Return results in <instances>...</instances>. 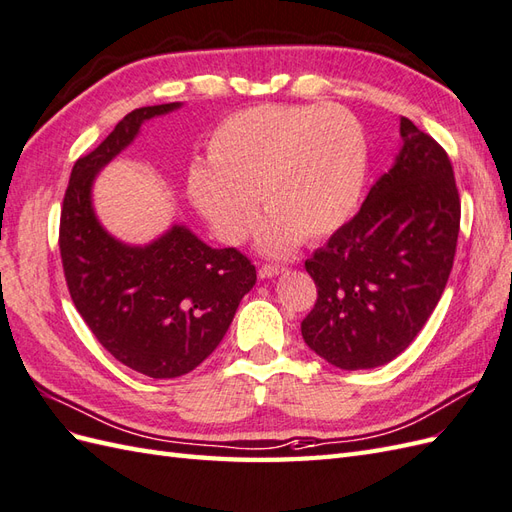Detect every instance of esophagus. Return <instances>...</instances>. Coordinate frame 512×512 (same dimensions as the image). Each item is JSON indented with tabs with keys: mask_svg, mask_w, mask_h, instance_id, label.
<instances>
[{
	"mask_svg": "<svg viewBox=\"0 0 512 512\" xmlns=\"http://www.w3.org/2000/svg\"><path fill=\"white\" fill-rule=\"evenodd\" d=\"M285 270V266H277V264H261L259 266V279H272L277 277Z\"/></svg>",
	"mask_w": 512,
	"mask_h": 512,
	"instance_id": "obj_1",
	"label": "esophagus"
}]
</instances>
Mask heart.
Instances as JSON below:
<instances>
[{
  "mask_svg": "<svg viewBox=\"0 0 512 512\" xmlns=\"http://www.w3.org/2000/svg\"><path fill=\"white\" fill-rule=\"evenodd\" d=\"M196 164L188 192L222 240L244 242L259 225V203L272 216L261 235L268 253L298 240H320L355 212L368 151L359 121L337 106H257L222 121Z\"/></svg>",
  "mask_w": 512,
  "mask_h": 512,
  "instance_id": "b5f03b06",
  "label": "heart"
}]
</instances>
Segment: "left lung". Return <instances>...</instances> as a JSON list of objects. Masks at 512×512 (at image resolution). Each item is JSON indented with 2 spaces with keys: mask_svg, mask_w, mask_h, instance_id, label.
<instances>
[{
  "mask_svg": "<svg viewBox=\"0 0 512 512\" xmlns=\"http://www.w3.org/2000/svg\"><path fill=\"white\" fill-rule=\"evenodd\" d=\"M402 149L357 216L305 261L318 300L305 344L339 370L396 359L435 311L452 272L461 199L441 144L400 119Z\"/></svg>",
  "mask_w": 512,
  "mask_h": 512,
  "instance_id": "obj_1",
  "label": "left lung"
}]
</instances>
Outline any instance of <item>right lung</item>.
Wrapping results in <instances>:
<instances>
[{"label":"right lung","mask_w":512,"mask_h":512,"mask_svg":"<svg viewBox=\"0 0 512 512\" xmlns=\"http://www.w3.org/2000/svg\"><path fill=\"white\" fill-rule=\"evenodd\" d=\"M179 106L129 112L75 162L60 212V257L75 309L116 361L151 378L183 376L212 355L257 281L238 248L207 246L188 227L175 225L147 246H129L95 216L90 190L99 170L144 121Z\"/></svg>","instance_id":"right-lung-1"}]
</instances>
